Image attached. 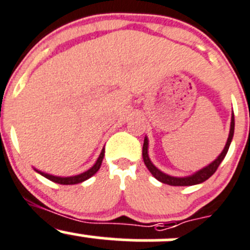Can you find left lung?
Instances as JSON below:
<instances>
[{"mask_svg":"<svg viewBox=\"0 0 250 250\" xmlns=\"http://www.w3.org/2000/svg\"><path fill=\"white\" fill-rule=\"evenodd\" d=\"M233 133H234V115H232L231 129H229V139H227L226 146H225L224 151H222L221 154H220V156L217 157V159L215 160L214 162H211L209 166H207L205 168L200 169V171H198L197 173L193 174V176H190V177L177 178V177H171V176H168V174L162 173L160 169H157L156 167H155L154 165L151 164L149 156H147V139H146V137H145L144 144H143V160H144L145 166H146L147 169L151 172L152 176H154L155 178L157 179V181L162 182V183H165V184H169V186H194V184L203 183V182H205L207 179H209L210 177H211L212 174L216 172V169L219 168L220 164H221L222 160H224L225 156H226L227 151H229V144H231L232 138H233Z\"/></svg>","mask_w":250,"mask_h":250,"instance_id":"obj_1","label":"left lung"}]
</instances>
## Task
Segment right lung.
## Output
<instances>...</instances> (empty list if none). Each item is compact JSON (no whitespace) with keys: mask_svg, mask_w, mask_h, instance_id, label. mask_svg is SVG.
I'll list each match as a JSON object with an SVG mask.
<instances>
[{"mask_svg":"<svg viewBox=\"0 0 250 250\" xmlns=\"http://www.w3.org/2000/svg\"><path fill=\"white\" fill-rule=\"evenodd\" d=\"M104 155H105V149H103V151H101L100 156H99L98 161L95 162V165H94V166L91 167L90 169H88V171L84 172V173L78 174V176H73V177H56V176H52V174L43 173V172H40V171H38V172L40 174H42L43 177H46V178H47V179H50V181L55 182V183H58V184H77V183H82V182H84V181H86V179H88V178H90L91 176H94V174H95L96 172L99 171V168H100L101 164H103Z\"/></svg>","mask_w":250,"mask_h":250,"instance_id":"add662e5","label":"right lung"}]
</instances>
